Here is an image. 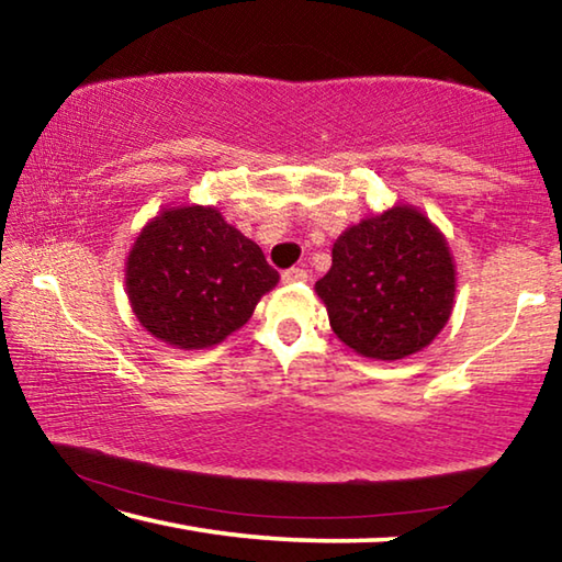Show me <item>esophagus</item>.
<instances>
[{
    "label": "esophagus",
    "instance_id": "esophagus-1",
    "mask_svg": "<svg viewBox=\"0 0 562 562\" xmlns=\"http://www.w3.org/2000/svg\"><path fill=\"white\" fill-rule=\"evenodd\" d=\"M307 278H310L307 270H302V268H290V270L282 272V282H288V284H292V282H304Z\"/></svg>",
    "mask_w": 562,
    "mask_h": 562
}]
</instances>
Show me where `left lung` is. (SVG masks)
<instances>
[{"label": "left lung", "instance_id": "8db88e82", "mask_svg": "<svg viewBox=\"0 0 562 562\" xmlns=\"http://www.w3.org/2000/svg\"><path fill=\"white\" fill-rule=\"evenodd\" d=\"M315 290L329 327L359 357L396 361L429 347L451 317L456 265L443 233L414 205L347 227Z\"/></svg>", "mask_w": 562, "mask_h": 562}]
</instances>
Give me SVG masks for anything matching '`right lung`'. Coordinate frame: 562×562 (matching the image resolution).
<instances>
[{
	"label": "right lung",
	"instance_id": "right-lung-1",
	"mask_svg": "<svg viewBox=\"0 0 562 562\" xmlns=\"http://www.w3.org/2000/svg\"><path fill=\"white\" fill-rule=\"evenodd\" d=\"M278 280L260 245L213 205L164 207L126 258L133 315L176 349L221 345L252 317Z\"/></svg>",
	"mask_w": 562,
	"mask_h": 562
}]
</instances>
